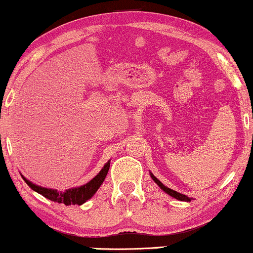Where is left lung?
Masks as SVG:
<instances>
[{
    "label": "left lung",
    "mask_w": 253,
    "mask_h": 253,
    "mask_svg": "<svg viewBox=\"0 0 253 253\" xmlns=\"http://www.w3.org/2000/svg\"><path fill=\"white\" fill-rule=\"evenodd\" d=\"M149 174H150V177L153 178V181L155 182L156 184L159 185L160 188H161L162 190L165 191L166 194H168L169 196H171V197H174V198H176V200H178V201H184V202H190L191 200H193V198L191 197H188L187 195H183V194H181V193H177V191H175V190H172V189H170V188H168V187H166V185L162 183V182H160V180L159 178H156L154 175L152 174V172L149 171Z\"/></svg>",
    "instance_id": "8db88e82"
}]
</instances>
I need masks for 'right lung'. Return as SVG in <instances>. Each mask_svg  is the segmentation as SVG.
<instances>
[{
  "label": "right lung",
  "mask_w": 253,
  "mask_h": 253,
  "mask_svg": "<svg viewBox=\"0 0 253 253\" xmlns=\"http://www.w3.org/2000/svg\"><path fill=\"white\" fill-rule=\"evenodd\" d=\"M110 162L111 160H108L106 164L104 165L103 169H101V170L86 184L81 185V187L70 188V189L65 191H57L56 189H49V188L41 187V185H37L33 183L31 181H29L27 177L23 176V175H21V176L23 177L25 183H27L31 189L36 191L38 194H41L42 196L47 198V200L52 201V202L62 203L65 204V206H75V204H77V206H82L83 203H85L86 201L93 196V195L97 193L99 188H100V185L103 184L105 177H106L108 172V169H110Z\"/></svg>",
  "instance_id": "add662e5"
}]
</instances>
